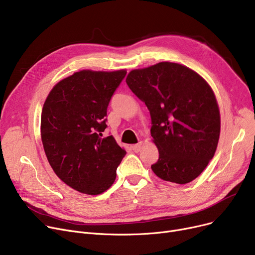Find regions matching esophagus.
<instances>
[{
    "mask_svg": "<svg viewBox=\"0 0 255 255\" xmlns=\"http://www.w3.org/2000/svg\"><path fill=\"white\" fill-rule=\"evenodd\" d=\"M142 144H143V142L142 141H139L138 143H136V144H133V145H131V148H132V150L134 151L135 153H137V152H139L140 150H141V146H142Z\"/></svg>",
    "mask_w": 255,
    "mask_h": 255,
    "instance_id": "1",
    "label": "esophagus"
}]
</instances>
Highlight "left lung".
<instances>
[{
	"mask_svg": "<svg viewBox=\"0 0 255 255\" xmlns=\"http://www.w3.org/2000/svg\"><path fill=\"white\" fill-rule=\"evenodd\" d=\"M126 83L150 111L159 152L151 166L155 175L177 184L196 179L215 155L221 127L207 80L182 64L160 62L131 70Z\"/></svg>",
	"mask_w": 255,
	"mask_h": 255,
	"instance_id": "left-lung-1",
	"label": "left lung"
}]
</instances>
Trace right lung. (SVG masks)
<instances>
[{"label":"right lung","instance_id":"1","mask_svg":"<svg viewBox=\"0 0 255 255\" xmlns=\"http://www.w3.org/2000/svg\"><path fill=\"white\" fill-rule=\"evenodd\" d=\"M126 73L74 72L55 85L43 104L40 133L48 162L65 184L84 194L109 189L126 155L113 135L102 137L107 106Z\"/></svg>","mask_w":255,"mask_h":255}]
</instances>
